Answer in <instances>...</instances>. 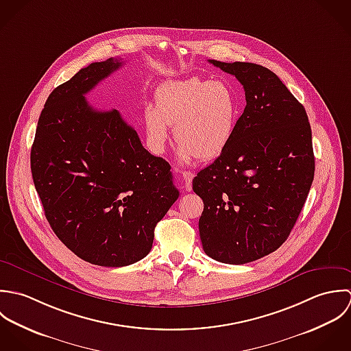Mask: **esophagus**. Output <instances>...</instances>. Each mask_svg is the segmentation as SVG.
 Listing matches in <instances>:
<instances>
[{
    "mask_svg": "<svg viewBox=\"0 0 351 351\" xmlns=\"http://www.w3.org/2000/svg\"><path fill=\"white\" fill-rule=\"evenodd\" d=\"M182 178H183V183H184V189L187 190V191H190L191 190V187H193V179H194V173L193 172H189V171H183L182 172Z\"/></svg>",
    "mask_w": 351,
    "mask_h": 351,
    "instance_id": "34e87169",
    "label": "esophagus"
}]
</instances>
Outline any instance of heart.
Wrapping results in <instances>:
<instances>
[{
	"label": "heart",
	"mask_w": 351,
	"mask_h": 351,
	"mask_svg": "<svg viewBox=\"0 0 351 351\" xmlns=\"http://www.w3.org/2000/svg\"><path fill=\"white\" fill-rule=\"evenodd\" d=\"M156 106L145 108L147 138L154 150H161L173 126L179 156L194 158L218 157L232 140L239 118L240 101L236 89L223 80L190 77L164 82L156 90Z\"/></svg>",
	"instance_id": "b5f03b06"
}]
</instances>
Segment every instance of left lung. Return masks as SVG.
Segmentation results:
<instances>
[{"instance_id": "left-lung-1", "label": "left lung", "mask_w": 351, "mask_h": 351, "mask_svg": "<svg viewBox=\"0 0 351 351\" xmlns=\"http://www.w3.org/2000/svg\"><path fill=\"white\" fill-rule=\"evenodd\" d=\"M209 62L240 81L247 106L226 149L193 180L204 201L199 236L214 261L244 265L289 237L313 182L312 132L304 106L276 73Z\"/></svg>"}]
</instances>
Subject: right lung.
I'll return each instance as SVG.
<instances>
[{
	"instance_id": "right-lung-1",
	"label": "right lung",
	"mask_w": 351,
	"mask_h": 351,
	"mask_svg": "<svg viewBox=\"0 0 351 351\" xmlns=\"http://www.w3.org/2000/svg\"><path fill=\"white\" fill-rule=\"evenodd\" d=\"M121 60L93 62L57 86L38 121L31 172L45 215L78 258L123 267L145 258L179 198L171 165L150 154L119 111L85 99Z\"/></svg>"
}]
</instances>
